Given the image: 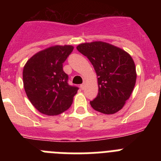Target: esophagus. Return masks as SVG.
Wrapping results in <instances>:
<instances>
[{"instance_id":"1","label":"esophagus","mask_w":161,"mask_h":161,"mask_svg":"<svg viewBox=\"0 0 161 161\" xmlns=\"http://www.w3.org/2000/svg\"><path fill=\"white\" fill-rule=\"evenodd\" d=\"M85 88V84H82V85H80V89H84Z\"/></svg>"}]
</instances>
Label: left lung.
I'll return each instance as SVG.
<instances>
[{
  "instance_id": "8db88e82",
  "label": "left lung",
  "mask_w": 161,
  "mask_h": 161,
  "mask_svg": "<svg viewBox=\"0 0 161 161\" xmlns=\"http://www.w3.org/2000/svg\"><path fill=\"white\" fill-rule=\"evenodd\" d=\"M76 49L93 64L98 94L91 106L106 114L117 113L129 99L136 82V65L124 50L102 41L79 44Z\"/></svg>"
}]
</instances>
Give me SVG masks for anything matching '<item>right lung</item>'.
<instances>
[{
	"label": "right lung",
	"mask_w": 161,
	"mask_h": 161,
	"mask_svg": "<svg viewBox=\"0 0 161 161\" xmlns=\"http://www.w3.org/2000/svg\"><path fill=\"white\" fill-rule=\"evenodd\" d=\"M71 45L50 47L28 59L22 72L25 93L40 113L58 115L70 107L78 88L68 84L63 64L73 51Z\"/></svg>",
	"instance_id": "obj_1"
}]
</instances>
